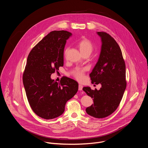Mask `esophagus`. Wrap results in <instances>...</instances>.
<instances>
[{"mask_svg": "<svg viewBox=\"0 0 148 148\" xmlns=\"http://www.w3.org/2000/svg\"><path fill=\"white\" fill-rule=\"evenodd\" d=\"M82 88H83V86L81 85V84H79V86H78V90L79 91H81L82 90Z\"/></svg>", "mask_w": 148, "mask_h": 148, "instance_id": "obj_1", "label": "esophagus"}]
</instances>
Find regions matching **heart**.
I'll return each mask as SVG.
<instances>
[{"mask_svg": "<svg viewBox=\"0 0 148 148\" xmlns=\"http://www.w3.org/2000/svg\"><path fill=\"white\" fill-rule=\"evenodd\" d=\"M77 46L82 55L85 54H88L90 55L94 50V45L92 43L89 39L86 38L79 40L78 42ZM67 49H66L64 52V54L65 56L67 54ZM85 69H77L73 72V75L77 79L82 80L84 78V71H85Z\"/></svg>", "mask_w": 148, "mask_h": 148, "instance_id": "1", "label": "heart"}]
</instances>
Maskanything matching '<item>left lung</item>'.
<instances>
[{
  "mask_svg": "<svg viewBox=\"0 0 148 148\" xmlns=\"http://www.w3.org/2000/svg\"><path fill=\"white\" fill-rule=\"evenodd\" d=\"M97 34L101 38V50L90 77L92 84H101L102 87L99 90L88 87L82 90L94 101L86 108L87 113L103 118L112 114L121 102L126 87V67L121 50L114 38L103 32Z\"/></svg>",
  "mask_w": 148,
  "mask_h": 148,
  "instance_id": "1",
  "label": "left lung"
}]
</instances>
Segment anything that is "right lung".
<instances>
[{
  "mask_svg": "<svg viewBox=\"0 0 148 148\" xmlns=\"http://www.w3.org/2000/svg\"><path fill=\"white\" fill-rule=\"evenodd\" d=\"M71 34L64 30L51 32L28 56L23 82L31 108L42 118L60 116L66 102L78 91V82L71 78L62 77L60 82L51 79V75L64 64V49Z\"/></svg>",
  "mask_w": 148,
  "mask_h": 148,
  "instance_id": "right-lung-1",
  "label": "right lung"
}]
</instances>
